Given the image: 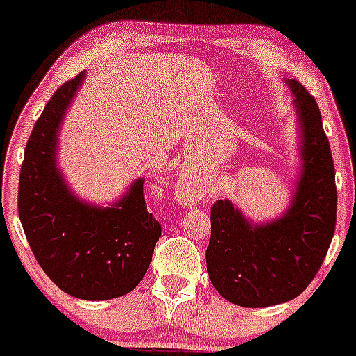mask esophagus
I'll list each match as a JSON object with an SVG mask.
<instances>
[{
	"label": "esophagus",
	"instance_id": "obj_1",
	"mask_svg": "<svg viewBox=\"0 0 356 356\" xmlns=\"http://www.w3.org/2000/svg\"><path fill=\"white\" fill-rule=\"evenodd\" d=\"M177 187H179V191L182 192V194L189 195V184H187V182H179Z\"/></svg>",
	"mask_w": 356,
	"mask_h": 356
}]
</instances>
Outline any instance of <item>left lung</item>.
<instances>
[{
	"label": "left lung",
	"instance_id": "8db88e82",
	"mask_svg": "<svg viewBox=\"0 0 356 356\" xmlns=\"http://www.w3.org/2000/svg\"><path fill=\"white\" fill-rule=\"evenodd\" d=\"M298 122V172L281 216L252 220L229 199L211 209L207 275L224 300L243 308L291 301L316 276L337 224V187L328 138L316 100L286 79Z\"/></svg>",
	"mask_w": 356,
	"mask_h": 356
}]
</instances>
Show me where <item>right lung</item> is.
Instances as JSON below:
<instances>
[{
    "instance_id": "1",
    "label": "right lung",
    "mask_w": 356,
    "mask_h": 356,
    "mask_svg": "<svg viewBox=\"0 0 356 356\" xmlns=\"http://www.w3.org/2000/svg\"><path fill=\"white\" fill-rule=\"evenodd\" d=\"M87 72L48 100L24 149L18 212L31 251L67 295L87 301L124 296L140 283L162 227L147 212L144 177L110 204L75 194L58 165L60 132Z\"/></svg>"
}]
</instances>
